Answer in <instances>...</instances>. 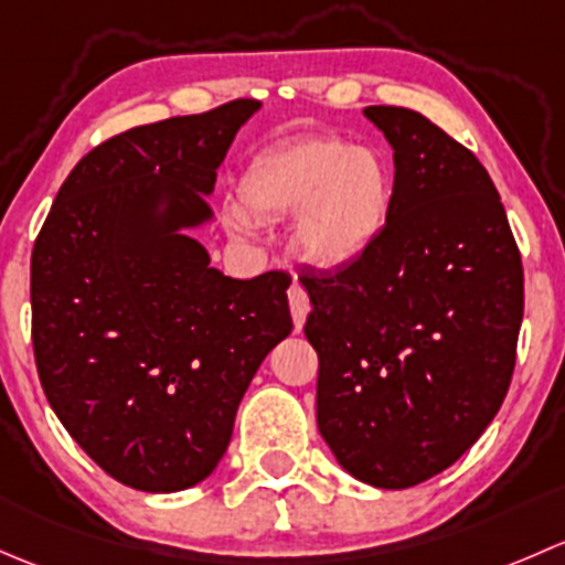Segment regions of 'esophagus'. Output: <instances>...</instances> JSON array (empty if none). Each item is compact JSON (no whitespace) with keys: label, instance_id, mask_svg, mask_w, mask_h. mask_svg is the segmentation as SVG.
<instances>
[{"label":"esophagus","instance_id":"34e87169","mask_svg":"<svg viewBox=\"0 0 565 565\" xmlns=\"http://www.w3.org/2000/svg\"><path fill=\"white\" fill-rule=\"evenodd\" d=\"M288 305H290V316H294L296 331H301V326L307 321V312H310V296H307V290L301 288L299 282H294L288 288Z\"/></svg>","mask_w":565,"mask_h":565}]
</instances>
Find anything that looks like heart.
<instances>
[{"instance_id": "1", "label": "heart", "mask_w": 565, "mask_h": 565, "mask_svg": "<svg viewBox=\"0 0 565 565\" xmlns=\"http://www.w3.org/2000/svg\"><path fill=\"white\" fill-rule=\"evenodd\" d=\"M253 217H288L296 253L318 269H345L375 247L394 209V171L381 152L348 147L334 136H296L249 160L239 182ZM236 234H249L244 212H228Z\"/></svg>"}]
</instances>
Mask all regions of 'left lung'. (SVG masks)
<instances>
[{"instance_id": "obj_1", "label": "left lung", "mask_w": 565, "mask_h": 565, "mask_svg": "<svg viewBox=\"0 0 565 565\" xmlns=\"http://www.w3.org/2000/svg\"><path fill=\"white\" fill-rule=\"evenodd\" d=\"M364 116L394 149L375 247L299 275L318 353V429L359 481L405 490L455 465L495 418L516 362L525 277L487 168L399 106Z\"/></svg>"}]
</instances>
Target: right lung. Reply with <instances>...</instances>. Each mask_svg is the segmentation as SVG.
I'll return each instance as SVG.
<instances>
[{"mask_svg": "<svg viewBox=\"0 0 565 565\" xmlns=\"http://www.w3.org/2000/svg\"><path fill=\"white\" fill-rule=\"evenodd\" d=\"M258 100L132 127L70 171L32 249V345L60 422L108 476L188 490L223 459L266 353L294 329L285 271L234 280L184 228Z\"/></svg>", "mask_w": 565, "mask_h": 565, "instance_id": "obj_1", "label": "right lung"}]
</instances>
